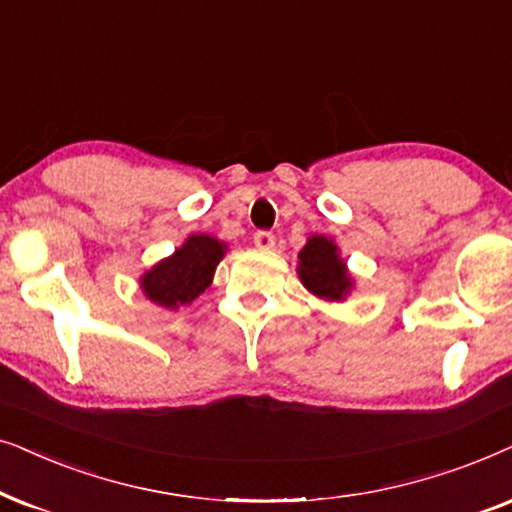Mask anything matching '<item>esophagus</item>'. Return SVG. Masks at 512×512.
I'll use <instances>...</instances> for the list:
<instances>
[{
  "label": "esophagus",
  "mask_w": 512,
  "mask_h": 512,
  "mask_svg": "<svg viewBox=\"0 0 512 512\" xmlns=\"http://www.w3.org/2000/svg\"><path fill=\"white\" fill-rule=\"evenodd\" d=\"M274 243H276V236L271 234V231H267V229H260L255 234V245H257V248L269 250V248H274Z\"/></svg>",
  "instance_id": "34e87169"
}]
</instances>
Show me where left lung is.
<instances>
[{
	"instance_id": "obj_1",
	"label": "left lung",
	"mask_w": 512,
	"mask_h": 512,
	"mask_svg": "<svg viewBox=\"0 0 512 512\" xmlns=\"http://www.w3.org/2000/svg\"><path fill=\"white\" fill-rule=\"evenodd\" d=\"M299 278L313 295L342 299L351 288L344 262L339 260L337 245L325 236H313L299 252Z\"/></svg>"
}]
</instances>
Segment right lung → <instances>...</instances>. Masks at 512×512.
<instances>
[{
  "mask_svg": "<svg viewBox=\"0 0 512 512\" xmlns=\"http://www.w3.org/2000/svg\"><path fill=\"white\" fill-rule=\"evenodd\" d=\"M222 255L224 248L217 238L206 234L189 236L173 257L159 262L142 276V290L152 302L168 309L194 302L210 285Z\"/></svg>",
  "mask_w": 512,
  "mask_h": 512,
  "instance_id": "1",
  "label": "right lung"
}]
</instances>
